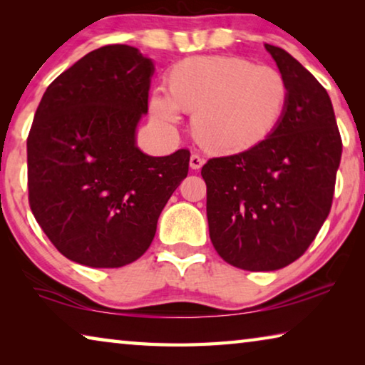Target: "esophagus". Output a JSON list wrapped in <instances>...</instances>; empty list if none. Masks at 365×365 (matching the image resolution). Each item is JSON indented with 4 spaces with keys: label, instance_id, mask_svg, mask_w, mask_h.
<instances>
[{
    "label": "esophagus",
    "instance_id": "1",
    "mask_svg": "<svg viewBox=\"0 0 365 365\" xmlns=\"http://www.w3.org/2000/svg\"><path fill=\"white\" fill-rule=\"evenodd\" d=\"M202 164H205V158H201L197 153L191 154V156H190V168L191 169H195V170L201 169Z\"/></svg>",
    "mask_w": 365,
    "mask_h": 365
}]
</instances>
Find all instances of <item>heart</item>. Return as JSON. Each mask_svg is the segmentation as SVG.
Segmentation results:
<instances>
[{"mask_svg": "<svg viewBox=\"0 0 365 365\" xmlns=\"http://www.w3.org/2000/svg\"><path fill=\"white\" fill-rule=\"evenodd\" d=\"M169 85L153 88L150 113L172 130L193 113L195 138L215 153H242L262 143L285 114L289 88L280 71L233 54L193 56L177 63Z\"/></svg>", "mask_w": 365, "mask_h": 365, "instance_id": "obj_1", "label": "heart"}]
</instances>
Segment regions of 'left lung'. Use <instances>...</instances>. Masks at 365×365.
<instances>
[{
  "instance_id": "obj_1",
  "label": "left lung",
  "mask_w": 365,
  "mask_h": 365,
  "mask_svg": "<svg viewBox=\"0 0 365 365\" xmlns=\"http://www.w3.org/2000/svg\"><path fill=\"white\" fill-rule=\"evenodd\" d=\"M287 78L279 125L248 151L202 165L209 237L233 267H287L304 255L329 217L341 160L330 96L292 54L265 45Z\"/></svg>"
}]
</instances>
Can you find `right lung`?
Segmentation results:
<instances>
[{"label":"right lung","mask_w":365,"mask_h":365,"mask_svg":"<svg viewBox=\"0 0 365 365\" xmlns=\"http://www.w3.org/2000/svg\"><path fill=\"white\" fill-rule=\"evenodd\" d=\"M153 61L108 45L53 80L27 138L29 202L61 255L88 267H122L145 255L190 151L154 158L137 146Z\"/></svg>","instance_id":"1"}]
</instances>
